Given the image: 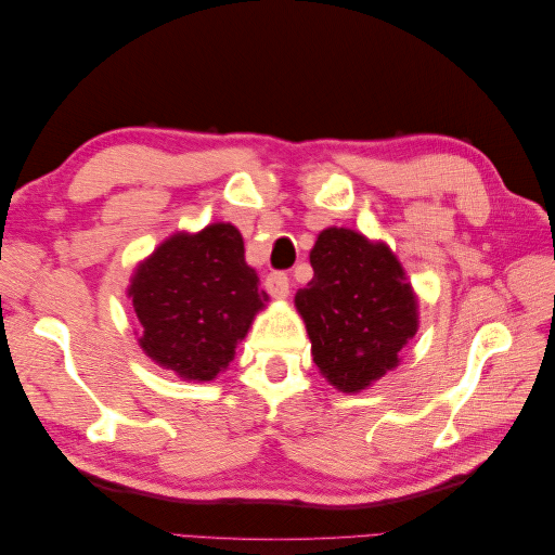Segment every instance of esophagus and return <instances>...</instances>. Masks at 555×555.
I'll return each mask as SVG.
<instances>
[{"label":"esophagus","mask_w":555,"mask_h":555,"mask_svg":"<svg viewBox=\"0 0 555 555\" xmlns=\"http://www.w3.org/2000/svg\"><path fill=\"white\" fill-rule=\"evenodd\" d=\"M266 292L273 298H287L289 296V278L287 273L275 271L266 278Z\"/></svg>","instance_id":"esophagus-1"}]
</instances>
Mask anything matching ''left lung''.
<instances>
[{
	"mask_svg": "<svg viewBox=\"0 0 555 555\" xmlns=\"http://www.w3.org/2000/svg\"><path fill=\"white\" fill-rule=\"evenodd\" d=\"M310 263L296 308L312 361L335 389L357 393L398 365L418 328L416 296L393 251L351 229L319 233Z\"/></svg>",
	"mask_w": 555,
	"mask_h": 555,
	"instance_id": "left-lung-1",
	"label": "left lung"
}]
</instances>
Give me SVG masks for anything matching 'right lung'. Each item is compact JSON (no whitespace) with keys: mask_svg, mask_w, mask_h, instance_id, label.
<instances>
[{"mask_svg":"<svg viewBox=\"0 0 555 555\" xmlns=\"http://www.w3.org/2000/svg\"><path fill=\"white\" fill-rule=\"evenodd\" d=\"M129 296L141 349L194 382L227 371L268 300L245 263L241 231L224 222L164 241L131 275Z\"/></svg>","mask_w":555,"mask_h":555,"instance_id":"obj_1","label":"right lung"}]
</instances>
